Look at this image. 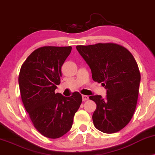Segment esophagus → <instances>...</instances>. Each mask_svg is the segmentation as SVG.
Returning <instances> with one entry per match:
<instances>
[{
  "mask_svg": "<svg viewBox=\"0 0 155 155\" xmlns=\"http://www.w3.org/2000/svg\"><path fill=\"white\" fill-rule=\"evenodd\" d=\"M82 100H83V101H87V100H88V99H89V97L87 96V95L83 94L82 96Z\"/></svg>",
  "mask_w": 155,
  "mask_h": 155,
  "instance_id": "esophagus-1",
  "label": "esophagus"
}]
</instances>
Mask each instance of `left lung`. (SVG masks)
Listing matches in <instances>:
<instances>
[{
    "instance_id": "obj_1",
    "label": "left lung",
    "mask_w": 155,
    "mask_h": 155,
    "mask_svg": "<svg viewBox=\"0 0 155 155\" xmlns=\"http://www.w3.org/2000/svg\"><path fill=\"white\" fill-rule=\"evenodd\" d=\"M78 52L90 65L92 79L107 89V96H90L97 108L94 126L104 133L122 130L130 121L139 94L140 73L132 54L120 44L78 45Z\"/></svg>"
}]
</instances>
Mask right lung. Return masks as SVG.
Wrapping results in <instances>:
<instances>
[{"label":"right lung","mask_w":155,"mask_h":155,"mask_svg":"<svg viewBox=\"0 0 155 155\" xmlns=\"http://www.w3.org/2000/svg\"><path fill=\"white\" fill-rule=\"evenodd\" d=\"M71 46H42L34 51L23 63L18 81L25 109L38 132L56 139L68 132L82 95L71 97L56 93L61 83V67L71 52Z\"/></svg>","instance_id":"right-lung-1"}]
</instances>
